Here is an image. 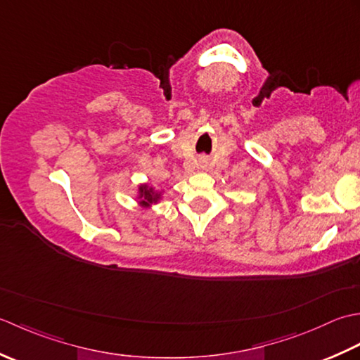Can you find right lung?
Instances as JSON below:
<instances>
[{
	"label": "right lung",
	"mask_w": 360,
	"mask_h": 360,
	"mask_svg": "<svg viewBox=\"0 0 360 360\" xmlns=\"http://www.w3.org/2000/svg\"><path fill=\"white\" fill-rule=\"evenodd\" d=\"M138 199L143 207H149L150 203H157L160 200V194L153 191V188H149L148 185H141L138 188Z\"/></svg>",
	"instance_id": "obj_1"
}]
</instances>
